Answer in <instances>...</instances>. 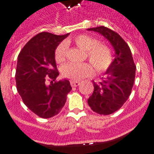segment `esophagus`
Listing matches in <instances>:
<instances>
[{
	"mask_svg": "<svg viewBox=\"0 0 154 154\" xmlns=\"http://www.w3.org/2000/svg\"><path fill=\"white\" fill-rule=\"evenodd\" d=\"M70 83H71V85H72V87H76V86H78V85H79L80 82H79L71 81Z\"/></svg>",
	"mask_w": 154,
	"mask_h": 154,
	"instance_id": "1",
	"label": "esophagus"
}]
</instances>
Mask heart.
<instances>
[{
  "label": "heart",
  "mask_w": 154,
  "mask_h": 154,
  "mask_svg": "<svg viewBox=\"0 0 154 154\" xmlns=\"http://www.w3.org/2000/svg\"><path fill=\"white\" fill-rule=\"evenodd\" d=\"M75 45L86 51L87 58L92 64L68 63L62 68V74L65 78L72 81H79L90 77L95 73V69L99 74L106 72L112 65L113 55L112 50L106 45L99 44L96 38L87 35H80L74 39ZM68 43L61 42L55 51V58L58 63H62L67 57ZM95 69H94V68Z\"/></svg>",
  "instance_id": "1"
}]
</instances>
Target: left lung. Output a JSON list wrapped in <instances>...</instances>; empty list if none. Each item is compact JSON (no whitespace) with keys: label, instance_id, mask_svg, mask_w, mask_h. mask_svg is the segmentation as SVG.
Here are the masks:
<instances>
[{"label":"left lung","instance_id":"left-lung-1","mask_svg":"<svg viewBox=\"0 0 154 154\" xmlns=\"http://www.w3.org/2000/svg\"><path fill=\"white\" fill-rule=\"evenodd\" d=\"M98 32L111 43L115 58L106 71V79L99 83L93 82L94 91L88 104L96 113L109 115L123 106L131 94L136 75V65L130 48L120 35L104 26L87 29Z\"/></svg>","mask_w":154,"mask_h":154}]
</instances>
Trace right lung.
Segmentation results:
<instances>
[{
	"mask_svg": "<svg viewBox=\"0 0 154 154\" xmlns=\"http://www.w3.org/2000/svg\"><path fill=\"white\" fill-rule=\"evenodd\" d=\"M69 35L41 32L24 46L17 57V90L25 106L41 118L59 113L72 89L69 80L55 81L59 72L55 51Z\"/></svg>",
	"mask_w": 154,
	"mask_h": 154,
	"instance_id": "right-lung-1",
	"label": "right lung"
}]
</instances>
